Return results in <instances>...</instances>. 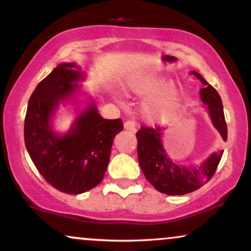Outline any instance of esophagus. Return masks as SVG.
Wrapping results in <instances>:
<instances>
[{
    "instance_id": "esophagus-1",
    "label": "esophagus",
    "mask_w": 251,
    "mask_h": 251,
    "mask_svg": "<svg viewBox=\"0 0 251 251\" xmlns=\"http://www.w3.org/2000/svg\"><path fill=\"white\" fill-rule=\"evenodd\" d=\"M124 127H125V129H128V131H132V132H135V129H137L135 123L132 122V120H127V122H125V124H124Z\"/></svg>"
}]
</instances>
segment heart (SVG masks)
Returning a JSON list of instances; mask_svg holds the SVG:
<instances>
[{
  "instance_id": "heart-1",
  "label": "heart",
  "mask_w": 251,
  "mask_h": 251,
  "mask_svg": "<svg viewBox=\"0 0 251 251\" xmlns=\"http://www.w3.org/2000/svg\"><path fill=\"white\" fill-rule=\"evenodd\" d=\"M124 88L135 96L149 97L142 105V114L150 124L169 123L181 102L179 86L155 73L131 75L124 82Z\"/></svg>"
}]
</instances>
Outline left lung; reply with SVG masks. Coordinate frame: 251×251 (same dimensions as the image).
<instances>
[{"label":"left lung","mask_w":251,"mask_h":251,"mask_svg":"<svg viewBox=\"0 0 251 251\" xmlns=\"http://www.w3.org/2000/svg\"><path fill=\"white\" fill-rule=\"evenodd\" d=\"M190 74H194L204 85L200 91L201 102L214 127L220 132L223 140H226L227 128L220 94L200 73L192 71ZM135 135L138 160L143 174L154 189L170 196L186 195L203 186L214 176L224 152H214L198 165H179L169 157L164 149L163 128L142 127Z\"/></svg>","instance_id":"left-lung-1"}]
</instances>
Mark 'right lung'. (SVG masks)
Masks as SVG:
<instances>
[{"instance_id": "add662e5", "label": "right lung", "mask_w": 251, "mask_h": 251, "mask_svg": "<svg viewBox=\"0 0 251 251\" xmlns=\"http://www.w3.org/2000/svg\"><path fill=\"white\" fill-rule=\"evenodd\" d=\"M85 79L77 63H59L36 86L25 119V144L34 165L51 186L70 195L83 194L102 180L114 137L124 128L122 119H103L92 97L80 100L85 92L79 83ZM61 104L76 109L67 132L53 128Z\"/></svg>"}]
</instances>
